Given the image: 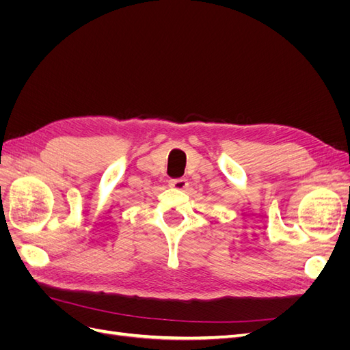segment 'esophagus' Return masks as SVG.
I'll return each instance as SVG.
<instances>
[{"label": "esophagus", "mask_w": 350, "mask_h": 350, "mask_svg": "<svg viewBox=\"0 0 350 350\" xmlns=\"http://www.w3.org/2000/svg\"><path fill=\"white\" fill-rule=\"evenodd\" d=\"M169 187L174 188V189H179V191H183V189H185L188 187V183H187V179H184V178H175V179H171V181H169Z\"/></svg>", "instance_id": "34e87169"}]
</instances>
